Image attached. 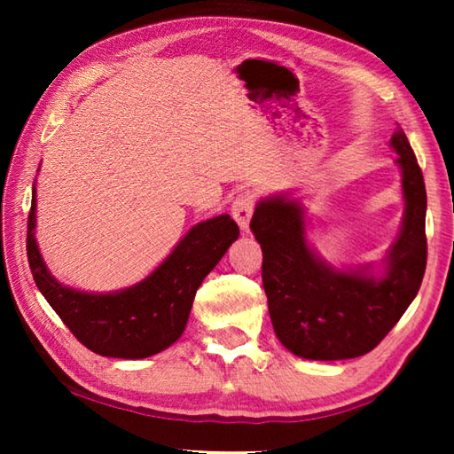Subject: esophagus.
Returning a JSON list of instances; mask_svg holds the SVG:
<instances>
[{"mask_svg": "<svg viewBox=\"0 0 454 454\" xmlns=\"http://www.w3.org/2000/svg\"><path fill=\"white\" fill-rule=\"evenodd\" d=\"M254 204H256V196L248 190L240 192V194H238L232 202V208H230V212H232L234 220L238 222V226H240L242 230H248L252 212H254Z\"/></svg>", "mask_w": 454, "mask_h": 454, "instance_id": "1", "label": "esophagus"}]
</instances>
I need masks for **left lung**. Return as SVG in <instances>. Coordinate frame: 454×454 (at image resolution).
<instances>
[{
    "instance_id": "obj_1",
    "label": "left lung",
    "mask_w": 454,
    "mask_h": 454,
    "mask_svg": "<svg viewBox=\"0 0 454 454\" xmlns=\"http://www.w3.org/2000/svg\"><path fill=\"white\" fill-rule=\"evenodd\" d=\"M393 148L403 168L406 214L384 278L334 272L304 240L301 208L284 198L260 202L250 228L262 248V284L274 333L296 356L356 358L379 347L420 288L427 268V190L403 128Z\"/></svg>"
}]
</instances>
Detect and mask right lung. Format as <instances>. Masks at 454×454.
<instances>
[{
    "mask_svg": "<svg viewBox=\"0 0 454 454\" xmlns=\"http://www.w3.org/2000/svg\"><path fill=\"white\" fill-rule=\"evenodd\" d=\"M35 188L27 214V262L45 301L83 347L102 356L145 358L182 336L196 290L240 228L222 214L190 230L150 278L116 294H86L51 278L37 250Z\"/></svg>",
    "mask_w": 454,
    "mask_h": 454,
    "instance_id": "right-lung-1",
    "label": "right lung"
}]
</instances>
